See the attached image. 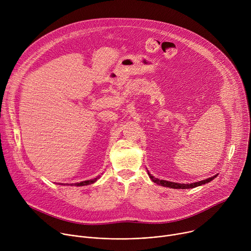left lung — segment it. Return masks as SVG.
I'll return each instance as SVG.
<instances>
[{"label": "left lung", "mask_w": 251, "mask_h": 251, "mask_svg": "<svg viewBox=\"0 0 251 251\" xmlns=\"http://www.w3.org/2000/svg\"><path fill=\"white\" fill-rule=\"evenodd\" d=\"M148 175H149L151 180H152L154 183H156L157 185H159V186L167 187V188H171V189H182V190L193 189V188H196V187H199V186H202V185L207 184V183H209L210 181H212L213 178L217 177V176H218V175H214L213 176L206 178V180H202V181L196 182V183H192V184H180V183H175V182H169V181H165V180H160V178H157V177L153 176L149 173V171H148Z\"/></svg>", "instance_id": "obj_1"}]
</instances>
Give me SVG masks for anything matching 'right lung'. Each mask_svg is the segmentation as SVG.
Segmentation results:
<instances>
[{
	"label": "right lung",
	"instance_id": "obj_1",
	"mask_svg": "<svg viewBox=\"0 0 251 251\" xmlns=\"http://www.w3.org/2000/svg\"><path fill=\"white\" fill-rule=\"evenodd\" d=\"M100 178V176L92 178V180H87V181H83V182H80V183H76V184H71L70 186H75V187H82V186H88V185H91L93 183H95L97 180H99ZM62 185V184H60ZM67 185V184H66Z\"/></svg>",
	"mask_w": 251,
	"mask_h": 251
}]
</instances>
